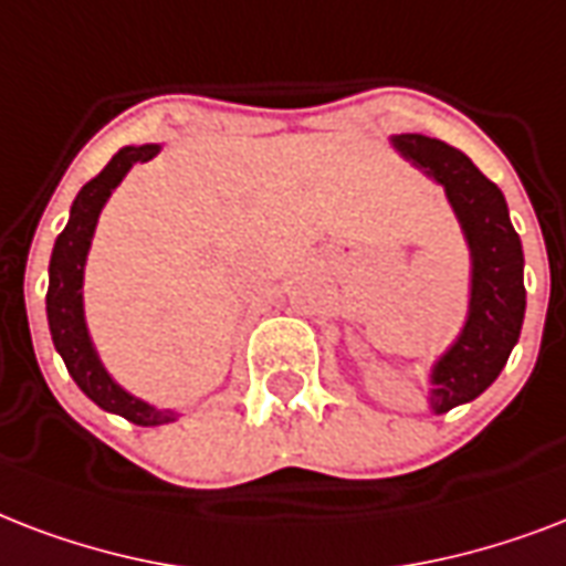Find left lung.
Masks as SVG:
<instances>
[{
	"instance_id": "obj_1",
	"label": "left lung",
	"mask_w": 566,
	"mask_h": 566,
	"mask_svg": "<svg viewBox=\"0 0 566 566\" xmlns=\"http://www.w3.org/2000/svg\"><path fill=\"white\" fill-rule=\"evenodd\" d=\"M392 144L446 188L472 251L470 322L433 366L431 407L446 413L481 396L505 369L520 339L525 315L523 244L507 218L505 195L461 150L419 133L396 135Z\"/></svg>"
}]
</instances>
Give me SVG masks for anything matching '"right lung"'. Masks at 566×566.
I'll return each instance as SVG.
<instances>
[{
	"label": "right lung",
	"mask_w": 566,
	"mask_h": 566,
	"mask_svg": "<svg viewBox=\"0 0 566 566\" xmlns=\"http://www.w3.org/2000/svg\"><path fill=\"white\" fill-rule=\"evenodd\" d=\"M159 153L156 144L144 147H124L115 159L108 161L94 179H87L82 191L73 200L67 227L61 230L52 248L50 260V292H46V318H50L52 343L64 357L70 378L76 380L78 389L85 392L94 405H99L108 413H117L135 424H165L174 419L170 410H153L138 398L117 387L115 380L105 375L94 354V345L87 339L85 313H82V271H85V256L91 248L96 218L105 206L112 188L124 179V174L138 161L153 159Z\"/></svg>",
	"instance_id": "1"
}]
</instances>
